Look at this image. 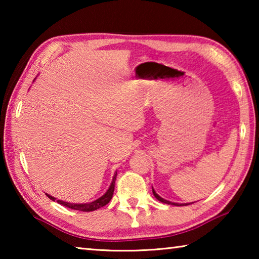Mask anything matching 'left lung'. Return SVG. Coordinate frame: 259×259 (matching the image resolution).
I'll return each mask as SVG.
<instances>
[{
    "instance_id": "left-lung-1",
    "label": "left lung",
    "mask_w": 259,
    "mask_h": 259,
    "mask_svg": "<svg viewBox=\"0 0 259 259\" xmlns=\"http://www.w3.org/2000/svg\"><path fill=\"white\" fill-rule=\"evenodd\" d=\"M153 194H154V196L155 198L159 200V201H161V202H163V203H168V204H174V205H184V204H179V203H175V202H170V201H166V200H164V199H162L160 195H157L156 194V192L153 190ZM185 205H187V204H185Z\"/></svg>"
}]
</instances>
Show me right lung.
Listing matches in <instances>:
<instances>
[{
  "label": "right lung",
  "instance_id": "add662e5",
  "mask_svg": "<svg viewBox=\"0 0 259 259\" xmlns=\"http://www.w3.org/2000/svg\"><path fill=\"white\" fill-rule=\"evenodd\" d=\"M115 179H116V174H115V176H114L111 186H109L107 192L105 193L102 198L97 199L96 201H94V202L75 204V203L65 202V201H61V200H57V202H58L61 205H65V207H67V208H71V209H74V210H80V211H95V210H97L99 208L104 207V205H106L109 202V201H111L112 196H113V193H114V187H115ZM47 195H48V198L51 199L52 201L56 200L54 196H51L49 194H47Z\"/></svg>",
  "mask_w": 259,
  "mask_h": 259
}]
</instances>
